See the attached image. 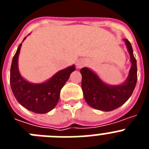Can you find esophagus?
<instances>
[{
	"mask_svg": "<svg viewBox=\"0 0 149 149\" xmlns=\"http://www.w3.org/2000/svg\"><path fill=\"white\" fill-rule=\"evenodd\" d=\"M85 64H86V61L84 60H78L77 61V63H76V65L79 68L84 67L85 65Z\"/></svg>",
	"mask_w": 149,
	"mask_h": 149,
	"instance_id": "obj_1",
	"label": "esophagus"
}]
</instances>
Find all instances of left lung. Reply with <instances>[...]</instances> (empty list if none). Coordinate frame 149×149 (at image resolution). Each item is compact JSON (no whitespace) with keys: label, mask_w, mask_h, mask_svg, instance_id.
Returning a JSON list of instances; mask_svg holds the SVG:
<instances>
[{"label":"left lung","mask_w":149,"mask_h":149,"mask_svg":"<svg viewBox=\"0 0 149 149\" xmlns=\"http://www.w3.org/2000/svg\"><path fill=\"white\" fill-rule=\"evenodd\" d=\"M131 56V67L128 77L124 84L116 86L107 85L89 68L81 69L82 74L81 86L86 103L93 108L102 111H111L125 103L131 97L137 81L136 60L133 48L127 39H124Z\"/></svg>","instance_id":"obj_1"}]
</instances>
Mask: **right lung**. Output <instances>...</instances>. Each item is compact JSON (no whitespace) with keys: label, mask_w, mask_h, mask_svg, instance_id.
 I'll return each mask as SVG.
<instances>
[{"label":"right lung","mask_w":149,"mask_h":149,"mask_svg":"<svg viewBox=\"0 0 149 149\" xmlns=\"http://www.w3.org/2000/svg\"><path fill=\"white\" fill-rule=\"evenodd\" d=\"M22 43L13 56L10 68V86L13 93L18 103L30 111L46 113L57 104L60 90L71 73L75 70V66L73 65L60 71L44 83L32 84L24 79L18 71V59Z\"/></svg>","instance_id":"right-lung-1"}]
</instances>
